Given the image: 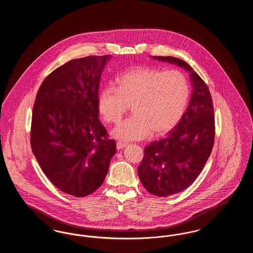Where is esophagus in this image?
Masks as SVG:
<instances>
[{
	"label": "esophagus",
	"mask_w": 253,
	"mask_h": 253,
	"mask_svg": "<svg viewBox=\"0 0 253 253\" xmlns=\"http://www.w3.org/2000/svg\"><path fill=\"white\" fill-rule=\"evenodd\" d=\"M126 146H127V143L118 142V143H117V149H118V150H121V149H123V148L126 147Z\"/></svg>",
	"instance_id": "1"
}]
</instances>
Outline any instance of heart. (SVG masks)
Instances as JSON below:
<instances>
[{
	"label": "heart",
	"instance_id": "1",
	"mask_svg": "<svg viewBox=\"0 0 253 253\" xmlns=\"http://www.w3.org/2000/svg\"><path fill=\"white\" fill-rule=\"evenodd\" d=\"M118 84L100 92L97 108L104 121L117 123L132 104L134 116L111 131L121 141L168 132L180 120L190 95L188 82L178 71L135 67L121 75Z\"/></svg>",
	"mask_w": 253,
	"mask_h": 253
}]
</instances>
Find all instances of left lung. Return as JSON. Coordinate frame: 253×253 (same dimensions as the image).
Segmentation results:
<instances>
[{"label": "left lung", "instance_id": "1", "mask_svg": "<svg viewBox=\"0 0 253 253\" xmlns=\"http://www.w3.org/2000/svg\"><path fill=\"white\" fill-rule=\"evenodd\" d=\"M177 65L189 73L193 91L188 108L174 129L145 148L137 172L145 189L159 197L180 193L190 187L204 168L214 142V114L210 90L184 60L152 57Z\"/></svg>", "mask_w": 253, "mask_h": 253}]
</instances>
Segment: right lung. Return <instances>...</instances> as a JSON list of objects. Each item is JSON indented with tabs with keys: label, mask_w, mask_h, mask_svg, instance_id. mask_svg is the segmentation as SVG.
Wrapping results in <instances>:
<instances>
[{
	"label": "right lung",
	"mask_w": 253,
	"mask_h": 253,
	"mask_svg": "<svg viewBox=\"0 0 253 253\" xmlns=\"http://www.w3.org/2000/svg\"><path fill=\"white\" fill-rule=\"evenodd\" d=\"M111 55L70 60L42 82L32 113L31 148L44 174L76 197L96 191L117 145L99 121L98 87Z\"/></svg>",
	"instance_id": "1"
}]
</instances>
